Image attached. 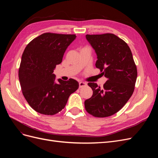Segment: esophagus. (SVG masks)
<instances>
[{
	"label": "esophagus",
	"instance_id": "1",
	"mask_svg": "<svg viewBox=\"0 0 158 158\" xmlns=\"http://www.w3.org/2000/svg\"><path fill=\"white\" fill-rule=\"evenodd\" d=\"M87 85V84L84 82H79V87H80V88L84 87V86H85V85Z\"/></svg>",
	"mask_w": 158,
	"mask_h": 158
}]
</instances>
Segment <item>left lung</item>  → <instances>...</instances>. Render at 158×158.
I'll return each mask as SVG.
<instances>
[{"label": "left lung", "instance_id": "left-lung-1", "mask_svg": "<svg viewBox=\"0 0 158 158\" xmlns=\"http://www.w3.org/2000/svg\"><path fill=\"white\" fill-rule=\"evenodd\" d=\"M97 55L95 66L107 78L103 88L89 82L93 95L84 102L87 112L95 117H106L118 112L135 89L137 69L128 45L113 33L86 35Z\"/></svg>", "mask_w": 158, "mask_h": 158}]
</instances>
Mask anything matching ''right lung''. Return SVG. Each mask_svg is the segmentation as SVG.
Returning a JSON list of instances; mask_svg holds the SVG:
<instances>
[{
  "label": "right lung",
  "instance_id": "obj_1",
  "mask_svg": "<svg viewBox=\"0 0 158 158\" xmlns=\"http://www.w3.org/2000/svg\"><path fill=\"white\" fill-rule=\"evenodd\" d=\"M76 35L45 33L30 42L23 51L18 76L22 94L32 109L53 115L64 109L79 84L74 79L55 81L53 71Z\"/></svg>",
  "mask_w": 158,
  "mask_h": 158
}]
</instances>
